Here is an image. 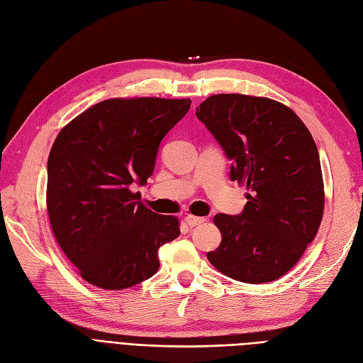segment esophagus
I'll return each mask as SVG.
<instances>
[{
  "instance_id": "esophagus-1",
  "label": "esophagus",
  "mask_w": 363,
  "mask_h": 363,
  "mask_svg": "<svg viewBox=\"0 0 363 363\" xmlns=\"http://www.w3.org/2000/svg\"><path fill=\"white\" fill-rule=\"evenodd\" d=\"M206 221V218H200V216H194V215H188L184 218V223L188 224L189 227H196V225H200V224H203Z\"/></svg>"
}]
</instances>
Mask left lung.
Instances as JSON below:
<instances>
[{
	"instance_id": "obj_1",
	"label": "left lung",
	"mask_w": 363,
	"mask_h": 363,
	"mask_svg": "<svg viewBox=\"0 0 363 363\" xmlns=\"http://www.w3.org/2000/svg\"><path fill=\"white\" fill-rule=\"evenodd\" d=\"M196 118L233 162L230 179L245 186L248 200L239 216L213 218L223 240L208 262L238 281L280 279L323 221V171L311 131L288 106L244 94L208 96Z\"/></svg>"
}]
</instances>
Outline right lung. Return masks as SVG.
Returning a JSON list of instances; mask_svg holds the SVG:
<instances>
[{
  "mask_svg": "<svg viewBox=\"0 0 363 363\" xmlns=\"http://www.w3.org/2000/svg\"><path fill=\"white\" fill-rule=\"evenodd\" d=\"M189 98H111L65 125L48 156L47 211L59 247L83 280L107 291L155 276L159 248L180 235L177 216L157 215L133 192L155 171L164 135Z\"/></svg>",
  "mask_w": 363,
  "mask_h": 363,
  "instance_id": "obj_1",
  "label": "right lung"
}]
</instances>
